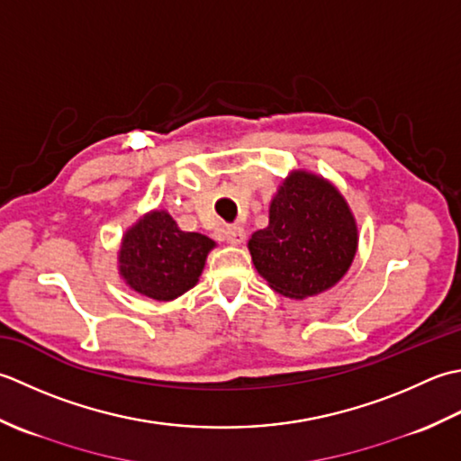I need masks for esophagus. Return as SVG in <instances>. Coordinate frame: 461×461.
<instances>
[{
    "label": "esophagus",
    "mask_w": 461,
    "mask_h": 461,
    "mask_svg": "<svg viewBox=\"0 0 461 461\" xmlns=\"http://www.w3.org/2000/svg\"><path fill=\"white\" fill-rule=\"evenodd\" d=\"M244 239H247V232L239 224H230V227L224 229V240L229 244H240Z\"/></svg>",
    "instance_id": "obj_1"
}]
</instances>
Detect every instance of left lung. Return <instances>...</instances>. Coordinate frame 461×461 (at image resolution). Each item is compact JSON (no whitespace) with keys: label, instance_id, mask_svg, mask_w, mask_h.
<instances>
[{"label":"left lung","instance_id":"1","mask_svg":"<svg viewBox=\"0 0 461 461\" xmlns=\"http://www.w3.org/2000/svg\"><path fill=\"white\" fill-rule=\"evenodd\" d=\"M358 227L344 196L326 178L294 171L270 203L268 227L249 250L258 275L278 294L303 300L332 288L348 272Z\"/></svg>","mask_w":461,"mask_h":461}]
</instances>
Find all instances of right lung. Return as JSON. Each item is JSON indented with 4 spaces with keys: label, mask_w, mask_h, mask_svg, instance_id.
<instances>
[{
    "label": "right lung",
    "mask_w": 461,
    "mask_h": 461,
    "mask_svg": "<svg viewBox=\"0 0 461 461\" xmlns=\"http://www.w3.org/2000/svg\"><path fill=\"white\" fill-rule=\"evenodd\" d=\"M212 249L209 237L181 230L167 211H151L123 234L119 275L135 293L167 303L199 283Z\"/></svg>",
    "instance_id": "1"
}]
</instances>
